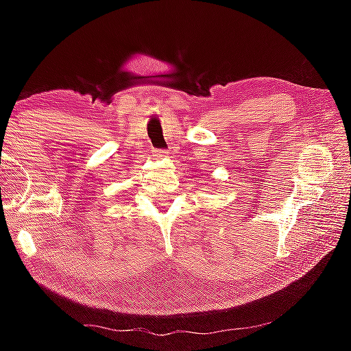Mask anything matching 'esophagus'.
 I'll return each mask as SVG.
<instances>
[{"instance_id": "34e87169", "label": "esophagus", "mask_w": 351, "mask_h": 351, "mask_svg": "<svg viewBox=\"0 0 351 351\" xmlns=\"http://www.w3.org/2000/svg\"><path fill=\"white\" fill-rule=\"evenodd\" d=\"M153 154L156 156L158 159H164L165 156H167V150H153Z\"/></svg>"}]
</instances>
